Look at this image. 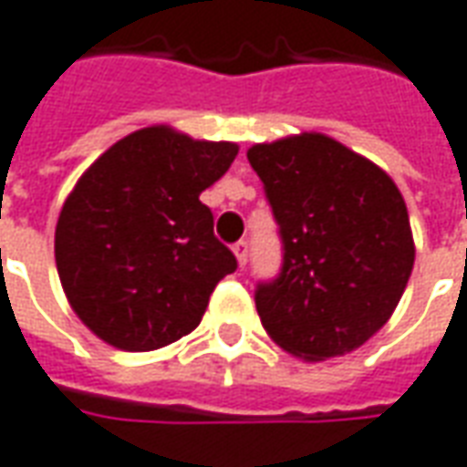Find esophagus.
<instances>
[{"label": "esophagus", "instance_id": "esophagus-1", "mask_svg": "<svg viewBox=\"0 0 467 467\" xmlns=\"http://www.w3.org/2000/svg\"><path fill=\"white\" fill-rule=\"evenodd\" d=\"M234 254H236V259H239V266H246V261H249V244L241 239L234 244Z\"/></svg>", "mask_w": 467, "mask_h": 467}]
</instances>
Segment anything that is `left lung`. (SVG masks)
Listing matches in <instances>:
<instances>
[{
    "label": "left lung",
    "instance_id": "1",
    "mask_svg": "<svg viewBox=\"0 0 467 467\" xmlns=\"http://www.w3.org/2000/svg\"><path fill=\"white\" fill-rule=\"evenodd\" d=\"M284 261L256 286L264 329L304 359L345 355L382 329L408 286L415 244L392 178L322 133L249 148Z\"/></svg>",
    "mask_w": 467,
    "mask_h": 467
}]
</instances>
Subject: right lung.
Returning <instances> with one entry per match:
<instances>
[{
    "instance_id": "1",
    "label": "right lung",
    "mask_w": 467,
    "mask_h": 467,
    "mask_svg": "<svg viewBox=\"0 0 467 467\" xmlns=\"http://www.w3.org/2000/svg\"><path fill=\"white\" fill-rule=\"evenodd\" d=\"M239 153L165 125L108 148L59 211L55 261L69 306L102 342L150 352L201 324L236 256L201 193Z\"/></svg>"
}]
</instances>
